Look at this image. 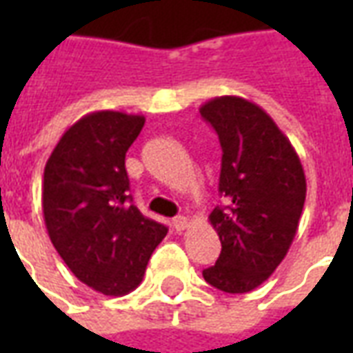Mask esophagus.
<instances>
[{
    "instance_id": "1",
    "label": "esophagus",
    "mask_w": 353,
    "mask_h": 353,
    "mask_svg": "<svg viewBox=\"0 0 353 353\" xmlns=\"http://www.w3.org/2000/svg\"><path fill=\"white\" fill-rule=\"evenodd\" d=\"M172 225H174V229H176L177 232H181V230H185L187 227H189V221H187V217L179 215V217H176V219H174V223H172Z\"/></svg>"
}]
</instances>
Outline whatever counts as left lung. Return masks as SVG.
I'll list each match as a JSON object with an SVG mask.
<instances>
[{
	"instance_id": "left-lung-1",
	"label": "left lung",
	"mask_w": 353,
	"mask_h": 353,
	"mask_svg": "<svg viewBox=\"0 0 353 353\" xmlns=\"http://www.w3.org/2000/svg\"><path fill=\"white\" fill-rule=\"evenodd\" d=\"M219 136V192L210 223L221 240L204 280L225 293H250L270 278L299 229L306 177L299 154L272 117L240 96H219L200 108Z\"/></svg>"
}]
</instances>
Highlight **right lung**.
Masks as SVG:
<instances>
[{
	"mask_svg": "<svg viewBox=\"0 0 353 353\" xmlns=\"http://www.w3.org/2000/svg\"><path fill=\"white\" fill-rule=\"evenodd\" d=\"M143 115L94 111L72 124L43 174V217L52 245L77 280L108 296L138 288L168 229L132 204L124 168Z\"/></svg>",
	"mask_w": 353,
	"mask_h": 353,
	"instance_id": "1",
	"label": "right lung"
}]
</instances>
